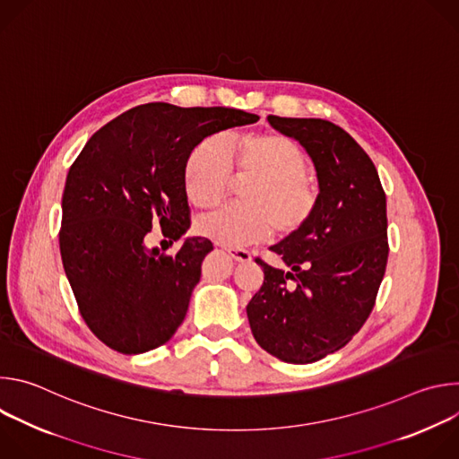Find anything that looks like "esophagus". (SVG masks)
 <instances>
[{"instance_id":"obj_1","label":"esophagus","mask_w":459,"mask_h":459,"mask_svg":"<svg viewBox=\"0 0 459 459\" xmlns=\"http://www.w3.org/2000/svg\"><path fill=\"white\" fill-rule=\"evenodd\" d=\"M227 254L236 261V264H250V254L241 248H227Z\"/></svg>"}]
</instances>
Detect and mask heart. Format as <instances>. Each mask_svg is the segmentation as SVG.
I'll use <instances>...</instances> for the list:
<instances>
[{"label":"heart","instance_id":"1","mask_svg":"<svg viewBox=\"0 0 459 459\" xmlns=\"http://www.w3.org/2000/svg\"><path fill=\"white\" fill-rule=\"evenodd\" d=\"M308 158L292 140L257 130L239 136L230 151L218 140L195 147L185 167L188 200L200 209L221 202L234 176L252 178L241 190L239 205H225L195 221L200 236L225 247H243L296 234L316 207V185Z\"/></svg>","mask_w":459,"mask_h":459}]
</instances>
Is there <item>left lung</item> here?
Returning <instances> with one entry per match:
<instances>
[{
  "label": "left lung",
  "instance_id": "obj_1",
  "mask_svg": "<svg viewBox=\"0 0 459 459\" xmlns=\"http://www.w3.org/2000/svg\"><path fill=\"white\" fill-rule=\"evenodd\" d=\"M310 156L317 198L308 221L273 245L285 269L259 257L264 285L247 305L257 345L285 363H314L345 347L367 321L386 257V198L367 152L317 117L269 116Z\"/></svg>",
  "mask_w": 459,
  "mask_h": 459
}]
</instances>
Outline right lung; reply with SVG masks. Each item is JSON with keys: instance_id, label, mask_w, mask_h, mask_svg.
I'll use <instances>...</instances> for the list:
<instances>
[{"instance_id": "right-lung-1", "label": "right lung", "mask_w": 459, "mask_h": 459, "mask_svg": "<svg viewBox=\"0 0 459 459\" xmlns=\"http://www.w3.org/2000/svg\"><path fill=\"white\" fill-rule=\"evenodd\" d=\"M254 121L227 107L138 105L101 126L73 163L61 198V261L82 317L107 347L143 354L183 323L212 243L188 236L165 255L147 247L149 234L161 229L172 243L188 230L190 152Z\"/></svg>"}]
</instances>
